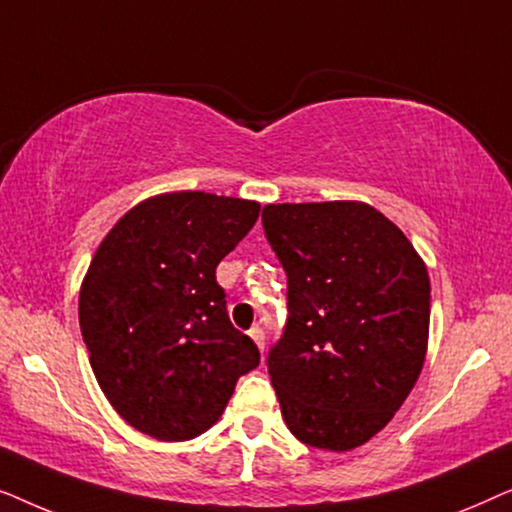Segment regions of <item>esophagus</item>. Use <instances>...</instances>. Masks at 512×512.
<instances>
[{"label": "esophagus", "instance_id": "1", "mask_svg": "<svg viewBox=\"0 0 512 512\" xmlns=\"http://www.w3.org/2000/svg\"><path fill=\"white\" fill-rule=\"evenodd\" d=\"M249 338L254 340V342H256V347L261 349V352H263V349H265V335H263L261 328H251V331H249Z\"/></svg>", "mask_w": 512, "mask_h": 512}]
</instances>
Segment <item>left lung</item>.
<instances>
[{
  "instance_id": "8db88e82",
  "label": "left lung",
  "mask_w": 512,
  "mask_h": 512,
  "mask_svg": "<svg viewBox=\"0 0 512 512\" xmlns=\"http://www.w3.org/2000/svg\"><path fill=\"white\" fill-rule=\"evenodd\" d=\"M289 277V324L268 373L300 443L349 452L380 433L429 347L431 282L403 230L359 200L263 207Z\"/></svg>"
}]
</instances>
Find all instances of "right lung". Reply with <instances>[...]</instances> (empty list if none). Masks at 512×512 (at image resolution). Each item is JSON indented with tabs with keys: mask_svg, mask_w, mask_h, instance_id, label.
Returning <instances> with one entry per match:
<instances>
[{
	"mask_svg": "<svg viewBox=\"0 0 512 512\" xmlns=\"http://www.w3.org/2000/svg\"><path fill=\"white\" fill-rule=\"evenodd\" d=\"M256 200L151 195L104 235L79 291L97 384L130 426L174 443L219 422L258 349L235 331L216 265L254 228Z\"/></svg>",
	"mask_w": 512,
	"mask_h": 512,
	"instance_id": "add662e5",
	"label": "right lung"
}]
</instances>
